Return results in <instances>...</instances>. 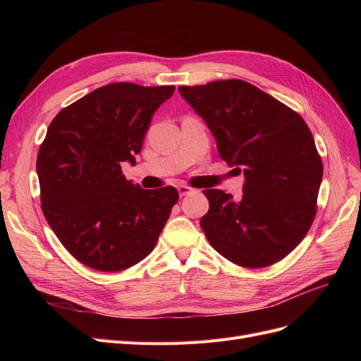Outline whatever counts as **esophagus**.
<instances>
[{
	"label": "esophagus",
	"instance_id": "esophagus-1",
	"mask_svg": "<svg viewBox=\"0 0 361 361\" xmlns=\"http://www.w3.org/2000/svg\"><path fill=\"white\" fill-rule=\"evenodd\" d=\"M178 191H179V195L180 197H183V195H188V194H192L195 190L188 187V185H179L178 187Z\"/></svg>",
	"mask_w": 361,
	"mask_h": 361
}]
</instances>
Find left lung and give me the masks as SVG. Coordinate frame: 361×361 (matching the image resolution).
Wrapping results in <instances>:
<instances>
[{
    "label": "left lung",
    "instance_id": "1",
    "mask_svg": "<svg viewBox=\"0 0 361 361\" xmlns=\"http://www.w3.org/2000/svg\"><path fill=\"white\" fill-rule=\"evenodd\" d=\"M220 157L245 174L243 199L204 190L200 226L209 244L244 268H265L297 247L316 215L322 159L304 118L243 80L180 85ZM241 169H236L241 173Z\"/></svg>",
    "mask_w": 361,
    "mask_h": 361
}]
</instances>
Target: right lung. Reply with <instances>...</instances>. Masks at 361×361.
Wrapping results in <instances>:
<instances>
[{
    "label": "right lung",
    "mask_w": 361,
    "mask_h": 361,
    "mask_svg": "<svg viewBox=\"0 0 361 361\" xmlns=\"http://www.w3.org/2000/svg\"><path fill=\"white\" fill-rule=\"evenodd\" d=\"M174 85L108 84L54 117L39 147L42 211L63 247L85 267L116 272L155 248L178 190L126 180L150 120Z\"/></svg>",
    "instance_id": "add662e5"
}]
</instances>
